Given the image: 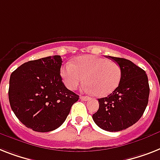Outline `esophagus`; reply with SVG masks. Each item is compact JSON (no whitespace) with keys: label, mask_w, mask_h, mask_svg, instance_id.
I'll return each instance as SVG.
<instances>
[{"label":"esophagus","mask_w":160,"mask_h":160,"mask_svg":"<svg viewBox=\"0 0 160 160\" xmlns=\"http://www.w3.org/2000/svg\"><path fill=\"white\" fill-rule=\"evenodd\" d=\"M80 99L83 101H88L90 100L91 98H89V97H88V96H81V97H80Z\"/></svg>","instance_id":"esophagus-1"}]
</instances>
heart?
Segmentation results:
<instances>
[{
	"label": "heart",
	"mask_w": 160,
	"mask_h": 160,
	"mask_svg": "<svg viewBox=\"0 0 160 160\" xmlns=\"http://www.w3.org/2000/svg\"><path fill=\"white\" fill-rule=\"evenodd\" d=\"M61 76L66 86L76 89L85 78L86 90L98 97H105L115 90L122 80V68L107 58L93 55L81 56L61 69Z\"/></svg>",
	"instance_id": "b5f03b06"
}]
</instances>
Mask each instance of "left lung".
Listing matches in <instances>:
<instances>
[{
	"label": "left lung",
	"instance_id": "obj_1",
	"mask_svg": "<svg viewBox=\"0 0 160 160\" xmlns=\"http://www.w3.org/2000/svg\"><path fill=\"white\" fill-rule=\"evenodd\" d=\"M109 58L122 68V80L112 93L98 98L99 108L92 118L101 129L120 132L142 117L148 104L150 86L143 69L125 58Z\"/></svg>",
	"mask_w": 160,
	"mask_h": 160
}]
</instances>
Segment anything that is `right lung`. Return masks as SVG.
I'll list each match as a JSON object with an SVG mask.
<instances>
[{"instance_id": "add662e5", "label": "right lung", "mask_w": 160, "mask_h": 160, "mask_svg": "<svg viewBox=\"0 0 160 160\" xmlns=\"http://www.w3.org/2000/svg\"><path fill=\"white\" fill-rule=\"evenodd\" d=\"M61 56L25 62L10 75L9 101L17 118L38 132L57 129L67 119L79 95L65 86Z\"/></svg>"}]
</instances>
